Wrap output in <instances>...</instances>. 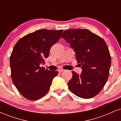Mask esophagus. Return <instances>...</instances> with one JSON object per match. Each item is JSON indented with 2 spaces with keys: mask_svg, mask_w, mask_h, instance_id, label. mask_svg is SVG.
I'll list each match as a JSON object with an SVG mask.
<instances>
[{
  "mask_svg": "<svg viewBox=\"0 0 121 121\" xmlns=\"http://www.w3.org/2000/svg\"><path fill=\"white\" fill-rule=\"evenodd\" d=\"M58 71H59V73H61V72H64V69H59V70H58Z\"/></svg>",
  "mask_w": 121,
  "mask_h": 121,
  "instance_id": "obj_1",
  "label": "esophagus"
}]
</instances>
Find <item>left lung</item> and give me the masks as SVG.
<instances>
[{"label": "left lung", "instance_id": "1", "mask_svg": "<svg viewBox=\"0 0 121 121\" xmlns=\"http://www.w3.org/2000/svg\"><path fill=\"white\" fill-rule=\"evenodd\" d=\"M76 52L77 63L82 69L78 75L72 71L68 83L70 91L79 97L91 98L106 84L111 66V56L103 39L86 29L65 30L61 36Z\"/></svg>", "mask_w": 121, "mask_h": 121}]
</instances>
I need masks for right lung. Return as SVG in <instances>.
I'll use <instances>...</instances> for the list:
<instances>
[{
	"label": "right lung",
	"mask_w": 121,
	"mask_h": 121,
	"mask_svg": "<svg viewBox=\"0 0 121 121\" xmlns=\"http://www.w3.org/2000/svg\"><path fill=\"white\" fill-rule=\"evenodd\" d=\"M63 30H40L22 37L10 56L11 75L19 92L30 100L40 99L49 91L57 71L40 64L45 63L50 49L59 41Z\"/></svg>",
	"instance_id": "1"
}]
</instances>
